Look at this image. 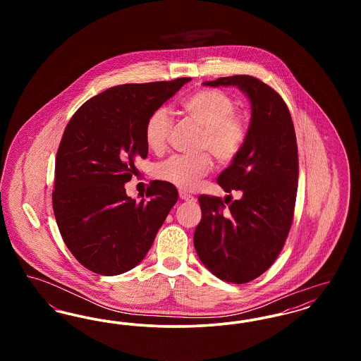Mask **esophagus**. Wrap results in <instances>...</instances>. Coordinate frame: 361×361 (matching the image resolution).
<instances>
[{
	"label": "esophagus",
	"mask_w": 361,
	"mask_h": 361,
	"mask_svg": "<svg viewBox=\"0 0 361 361\" xmlns=\"http://www.w3.org/2000/svg\"><path fill=\"white\" fill-rule=\"evenodd\" d=\"M178 195H180V199H181V200H187V202H189V200H190V202L195 200V197H193L192 195H189V193L184 192V190H180Z\"/></svg>",
	"instance_id": "1"
}]
</instances>
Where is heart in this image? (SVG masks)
Masks as SVG:
<instances>
[{
  "label": "heart",
  "mask_w": 361,
  "mask_h": 361,
  "mask_svg": "<svg viewBox=\"0 0 361 361\" xmlns=\"http://www.w3.org/2000/svg\"><path fill=\"white\" fill-rule=\"evenodd\" d=\"M181 109L189 119L202 126L199 150L209 152L221 165L231 164L240 155L247 139L246 119L235 112L234 100L221 90L200 89L181 102ZM173 121L165 108H157L145 124V142L154 153H162L169 142ZM212 168L208 154L195 157L172 155L157 164L154 176L177 188L190 190Z\"/></svg>",
  "instance_id": "1"
}]
</instances>
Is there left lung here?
<instances>
[{
	"label": "left lung",
	"mask_w": 361,
	"mask_h": 361,
	"mask_svg": "<svg viewBox=\"0 0 361 361\" xmlns=\"http://www.w3.org/2000/svg\"><path fill=\"white\" fill-rule=\"evenodd\" d=\"M203 85L238 86L252 104L245 146L218 177L224 192L235 189L242 196L224 202L200 195L202 221L193 237L211 274L243 284L275 262L291 228L299 176L295 128L281 96L256 77H222Z\"/></svg>",
	"instance_id": "1"
}]
</instances>
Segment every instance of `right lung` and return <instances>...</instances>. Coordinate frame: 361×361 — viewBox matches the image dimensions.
Instances as JSON below:
<instances>
[{
    "label": "right lung",
    "mask_w": 361,
    "mask_h": 361,
    "mask_svg": "<svg viewBox=\"0 0 361 361\" xmlns=\"http://www.w3.org/2000/svg\"><path fill=\"white\" fill-rule=\"evenodd\" d=\"M190 78L114 86L71 116L61 139L52 208L61 235L86 269L124 274L145 258L178 199L172 184L154 180L139 202L124 184L146 158L145 124Z\"/></svg>",
    "instance_id": "add662e5"
}]
</instances>
